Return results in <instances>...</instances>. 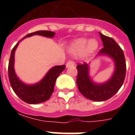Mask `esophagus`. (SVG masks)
<instances>
[{
	"label": "esophagus",
	"mask_w": 135,
	"mask_h": 135,
	"mask_svg": "<svg viewBox=\"0 0 135 135\" xmlns=\"http://www.w3.org/2000/svg\"><path fill=\"white\" fill-rule=\"evenodd\" d=\"M74 65H75V64H74V61H68L67 64H66V67L69 68L70 67V66H74Z\"/></svg>",
	"instance_id": "esophagus-1"
}]
</instances>
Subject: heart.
Returning <instances> with one entry per match:
<instances>
[{
	"instance_id": "b5f03b06",
	"label": "heart",
	"mask_w": 135,
	"mask_h": 135,
	"mask_svg": "<svg viewBox=\"0 0 135 135\" xmlns=\"http://www.w3.org/2000/svg\"><path fill=\"white\" fill-rule=\"evenodd\" d=\"M99 43L95 39L80 38L74 41L70 45V52L74 55H80L86 51L88 53H92L98 48Z\"/></svg>"
}]
</instances>
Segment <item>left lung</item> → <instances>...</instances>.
Listing matches in <instances>:
<instances>
[{"mask_svg": "<svg viewBox=\"0 0 135 135\" xmlns=\"http://www.w3.org/2000/svg\"><path fill=\"white\" fill-rule=\"evenodd\" d=\"M102 41L103 47L99 52L98 57L107 56L113 60L114 71L109 80L98 83L90 76V65L87 63L78 64L77 85L78 90L86 98L94 102H103L109 99L119 90L123 85L126 73V59L123 51L113 38L99 33Z\"/></svg>", "mask_w": 135, "mask_h": 135, "instance_id": "8db88e82", "label": "left lung"}]
</instances>
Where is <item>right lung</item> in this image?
Returning <instances> with one entry per match:
<instances>
[{"label": "right lung", "mask_w": 135, "mask_h": 135, "mask_svg": "<svg viewBox=\"0 0 135 135\" xmlns=\"http://www.w3.org/2000/svg\"><path fill=\"white\" fill-rule=\"evenodd\" d=\"M35 35L52 38L55 36V33L50 31H38L26 35V36L21 39L12 50L8 64V76L12 88L22 101L31 104L44 102L50 99L54 91L55 81L66 67L65 65L53 66L39 82L34 84H26L18 78L14 67L16 49L20 44V42L23 39Z\"/></svg>", "instance_id": "1"}]
</instances>
